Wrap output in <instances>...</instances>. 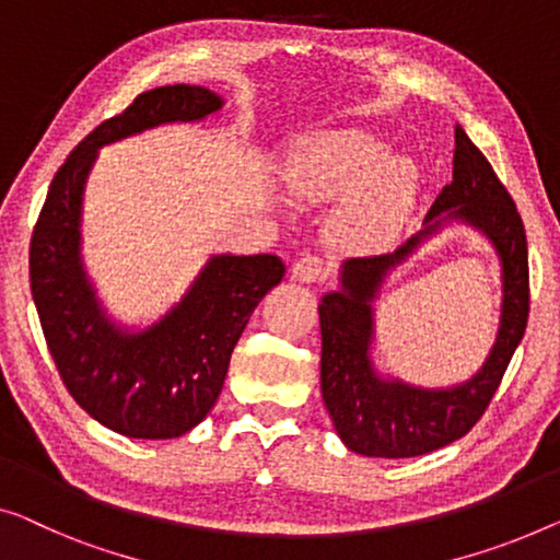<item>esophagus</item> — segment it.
<instances>
[{
  "label": "esophagus",
  "mask_w": 560,
  "mask_h": 560,
  "mask_svg": "<svg viewBox=\"0 0 560 560\" xmlns=\"http://www.w3.org/2000/svg\"><path fill=\"white\" fill-rule=\"evenodd\" d=\"M324 277V261L319 256L306 254L302 258H296L294 266H291V279L299 283H312L319 281Z\"/></svg>",
  "instance_id": "obj_1"
}]
</instances>
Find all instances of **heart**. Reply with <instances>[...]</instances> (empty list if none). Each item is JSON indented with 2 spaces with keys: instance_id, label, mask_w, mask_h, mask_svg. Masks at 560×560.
<instances>
[{
  "instance_id": "b5f03b06",
  "label": "heart",
  "mask_w": 560,
  "mask_h": 560,
  "mask_svg": "<svg viewBox=\"0 0 560 560\" xmlns=\"http://www.w3.org/2000/svg\"><path fill=\"white\" fill-rule=\"evenodd\" d=\"M380 136L360 128L308 138L289 161L296 196L329 200L341 194L334 233L352 252H382L399 236L420 194V168L407 155H387Z\"/></svg>"
}]
</instances>
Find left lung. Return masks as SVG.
<instances>
[{
	"instance_id": "8db88e82",
	"label": "left lung",
	"mask_w": 560,
	"mask_h": 560,
	"mask_svg": "<svg viewBox=\"0 0 560 560\" xmlns=\"http://www.w3.org/2000/svg\"><path fill=\"white\" fill-rule=\"evenodd\" d=\"M480 230L501 258L504 304L494 347L470 381L453 388H415L373 370V299L388 271L447 222ZM528 244L518 208L493 165L455 128L453 183L440 190L422 231L392 254L347 258L339 291L322 296V397L341 442L366 457H415L460 440L493 399L528 324Z\"/></svg>"
}]
</instances>
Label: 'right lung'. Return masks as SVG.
I'll return each instance as SVG.
<instances>
[{
	"instance_id": "obj_1",
	"label": "right lung",
	"mask_w": 560,
	"mask_h": 560,
	"mask_svg": "<svg viewBox=\"0 0 560 560\" xmlns=\"http://www.w3.org/2000/svg\"><path fill=\"white\" fill-rule=\"evenodd\" d=\"M221 107V95L200 85L138 95L67 155L32 233L30 287L57 372L82 410L125 438H180L211 412L248 316L287 266L273 254H215L161 319L122 327L107 316L82 264V194L103 145L165 122L203 120Z\"/></svg>"
}]
</instances>
